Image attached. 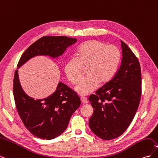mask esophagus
Listing matches in <instances>:
<instances>
[{
	"label": "esophagus",
	"mask_w": 158,
	"mask_h": 158,
	"mask_svg": "<svg viewBox=\"0 0 158 158\" xmlns=\"http://www.w3.org/2000/svg\"><path fill=\"white\" fill-rule=\"evenodd\" d=\"M80 99H81V102H82L83 103H88V100L85 97H81L80 98Z\"/></svg>",
	"instance_id": "1"
}]
</instances>
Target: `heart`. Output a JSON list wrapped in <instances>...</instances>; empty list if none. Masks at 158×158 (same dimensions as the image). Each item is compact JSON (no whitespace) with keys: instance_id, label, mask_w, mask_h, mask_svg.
<instances>
[{"instance_id":"b5f03b06","label":"heart","mask_w":158,"mask_h":158,"mask_svg":"<svg viewBox=\"0 0 158 158\" xmlns=\"http://www.w3.org/2000/svg\"><path fill=\"white\" fill-rule=\"evenodd\" d=\"M76 58L66 62L64 73L70 82L76 84L82 77L83 68H87L88 76L75 88L78 94L86 95L96 89L99 84H106L113 78L121 60V52L116 46L93 40L78 47Z\"/></svg>"}]
</instances>
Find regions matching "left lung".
I'll use <instances>...</instances> for the list:
<instances>
[{"mask_svg": "<svg viewBox=\"0 0 158 158\" xmlns=\"http://www.w3.org/2000/svg\"><path fill=\"white\" fill-rule=\"evenodd\" d=\"M122 61L113 78L91 95L94 109L89 126L97 136L113 140L121 136L131 125L139 106L142 77L137 57L123 41Z\"/></svg>", "mask_w": 158, "mask_h": 158, "instance_id": "1", "label": "left lung"}]
</instances>
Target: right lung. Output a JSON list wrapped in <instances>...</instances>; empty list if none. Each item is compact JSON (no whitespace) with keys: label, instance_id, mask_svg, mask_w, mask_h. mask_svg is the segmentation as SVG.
Wrapping results in <instances>:
<instances>
[{"label":"right lung","instance_id":"obj_1","mask_svg":"<svg viewBox=\"0 0 158 158\" xmlns=\"http://www.w3.org/2000/svg\"><path fill=\"white\" fill-rule=\"evenodd\" d=\"M77 41L66 36H44L33 43L23 52L18 69L35 56L57 58L68 47ZM13 94L19 116L33 135L41 139L51 140L59 136L67 128L72 114L80 106V99L74 90L62 82L49 97L34 99L23 92L18 77L14 73Z\"/></svg>","mask_w":158,"mask_h":158}]
</instances>
